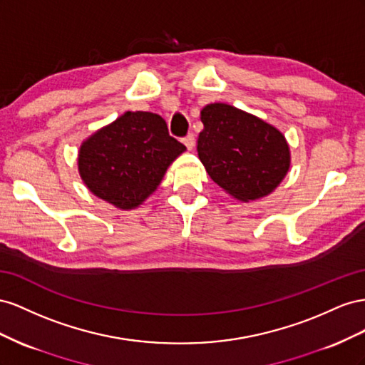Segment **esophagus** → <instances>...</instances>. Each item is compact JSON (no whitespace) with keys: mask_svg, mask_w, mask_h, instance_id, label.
<instances>
[{"mask_svg":"<svg viewBox=\"0 0 365 365\" xmlns=\"http://www.w3.org/2000/svg\"><path fill=\"white\" fill-rule=\"evenodd\" d=\"M182 142L185 143V147H186V148H188V150H192V148H194V143H195L194 134H192V133H190L188 136H185V138L182 139Z\"/></svg>","mask_w":365,"mask_h":365,"instance_id":"obj_1","label":"esophagus"}]
</instances>
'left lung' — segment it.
<instances>
[{
	"label": "left lung",
	"mask_w": 365,
	"mask_h": 365,
	"mask_svg": "<svg viewBox=\"0 0 365 365\" xmlns=\"http://www.w3.org/2000/svg\"><path fill=\"white\" fill-rule=\"evenodd\" d=\"M197 151L211 179L238 200L272 192L290 165L289 145L272 125L226 103L206 106Z\"/></svg>",
	"instance_id": "obj_1"
}]
</instances>
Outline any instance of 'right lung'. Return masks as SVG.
<instances>
[{
  "mask_svg": "<svg viewBox=\"0 0 365 365\" xmlns=\"http://www.w3.org/2000/svg\"><path fill=\"white\" fill-rule=\"evenodd\" d=\"M185 150L159 114L127 111L82 143L79 173L93 194L133 210L158 188L166 168Z\"/></svg>",
  "mask_w": 365,
  "mask_h": 365,
  "instance_id": "1",
  "label": "right lung"
}]
</instances>
